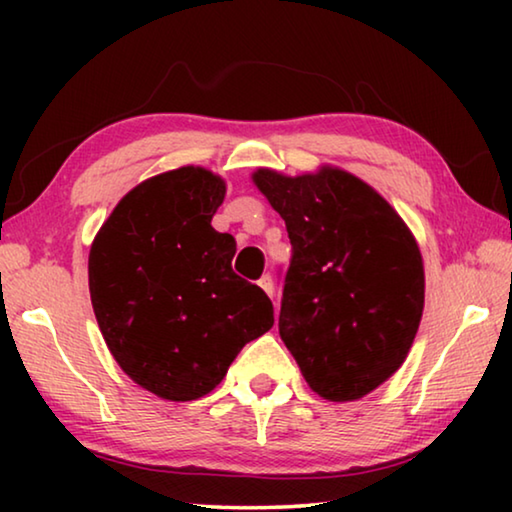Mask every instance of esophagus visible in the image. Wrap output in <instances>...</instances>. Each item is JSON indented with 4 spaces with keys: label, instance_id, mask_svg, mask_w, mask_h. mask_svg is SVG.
<instances>
[{
    "label": "esophagus",
    "instance_id": "1",
    "mask_svg": "<svg viewBox=\"0 0 512 512\" xmlns=\"http://www.w3.org/2000/svg\"><path fill=\"white\" fill-rule=\"evenodd\" d=\"M257 284H259V287L264 289V293H268V296L273 298V291H275V287H273V277H271V275H262V280H259Z\"/></svg>",
    "mask_w": 512,
    "mask_h": 512
}]
</instances>
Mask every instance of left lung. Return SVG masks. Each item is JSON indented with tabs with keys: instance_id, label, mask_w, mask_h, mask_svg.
I'll return each instance as SVG.
<instances>
[{
	"instance_id": "left-lung-1",
	"label": "left lung",
	"mask_w": 512,
	"mask_h": 512,
	"mask_svg": "<svg viewBox=\"0 0 512 512\" xmlns=\"http://www.w3.org/2000/svg\"><path fill=\"white\" fill-rule=\"evenodd\" d=\"M287 223L280 336L314 391L359 400L402 366L424 307L420 248L391 205L352 173L255 176Z\"/></svg>"
}]
</instances>
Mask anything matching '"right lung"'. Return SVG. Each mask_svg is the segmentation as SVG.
Instances as JSON below:
<instances>
[{"label":"right lung","mask_w":512,"mask_h":512,"mask_svg":"<svg viewBox=\"0 0 512 512\" xmlns=\"http://www.w3.org/2000/svg\"><path fill=\"white\" fill-rule=\"evenodd\" d=\"M225 183L183 167L131 189L90 250V298L121 370L164 400L216 388L246 343L273 327V305L232 271L237 241L212 228Z\"/></svg>","instance_id":"1"}]
</instances>
